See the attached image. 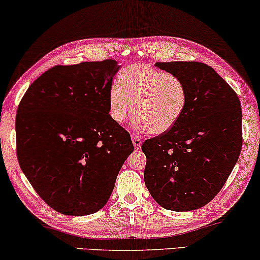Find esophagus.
<instances>
[{
  "label": "esophagus",
  "mask_w": 260,
  "mask_h": 260,
  "mask_svg": "<svg viewBox=\"0 0 260 260\" xmlns=\"http://www.w3.org/2000/svg\"><path fill=\"white\" fill-rule=\"evenodd\" d=\"M132 141H133V145L135 149H140L142 145V140L137 134H132Z\"/></svg>",
  "instance_id": "obj_1"
}]
</instances>
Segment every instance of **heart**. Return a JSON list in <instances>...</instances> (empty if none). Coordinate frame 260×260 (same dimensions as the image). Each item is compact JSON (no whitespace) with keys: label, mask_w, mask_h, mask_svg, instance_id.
Masks as SVG:
<instances>
[{"label":"heart","mask_w":260,"mask_h":260,"mask_svg":"<svg viewBox=\"0 0 260 260\" xmlns=\"http://www.w3.org/2000/svg\"><path fill=\"white\" fill-rule=\"evenodd\" d=\"M186 103L182 78L148 63L123 69L109 90V113L114 122H125L133 109L135 128L156 135L167 133L179 121Z\"/></svg>","instance_id":"b5f03b06"}]
</instances>
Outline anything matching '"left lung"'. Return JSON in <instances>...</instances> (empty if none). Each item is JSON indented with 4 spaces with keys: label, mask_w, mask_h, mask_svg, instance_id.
Listing matches in <instances>:
<instances>
[{
    "label": "left lung",
    "mask_w": 260,
    "mask_h": 260,
    "mask_svg": "<svg viewBox=\"0 0 260 260\" xmlns=\"http://www.w3.org/2000/svg\"><path fill=\"white\" fill-rule=\"evenodd\" d=\"M155 66L182 78L187 103L170 131L143 142L145 183L160 207L194 211L220 192L241 154V103L207 64L175 61Z\"/></svg>",
    "instance_id": "8db88e82"
}]
</instances>
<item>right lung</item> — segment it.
Returning a JSON list of instances; mask_svg holds the SVG:
<instances>
[{
	"label": "right lung",
	"mask_w": 260,
	"mask_h": 260,
	"mask_svg": "<svg viewBox=\"0 0 260 260\" xmlns=\"http://www.w3.org/2000/svg\"><path fill=\"white\" fill-rule=\"evenodd\" d=\"M115 60L55 66L26 90L16 115L20 169L56 212L83 216L104 207L134 150L109 114Z\"/></svg>",
	"instance_id": "add662e5"
}]
</instances>
